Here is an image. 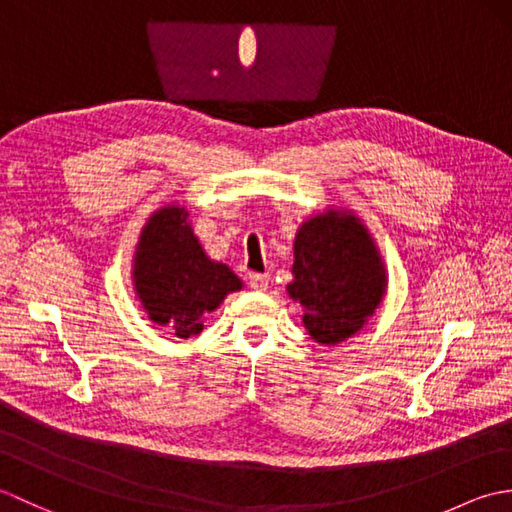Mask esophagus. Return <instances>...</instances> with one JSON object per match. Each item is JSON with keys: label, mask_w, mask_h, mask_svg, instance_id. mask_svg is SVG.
Listing matches in <instances>:
<instances>
[{"label": "esophagus", "mask_w": 512, "mask_h": 512, "mask_svg": "<svg viewBox=\"0 0 512 512\" xmlns=\"http://www.w3.org/2000/svg\"><path fill=\"white\" fill-rule=\"evenodd\" d=\"M246 279H248V286L253 290H266L268 288V275L266 273H250Z\"/></svg>", "instance_id": "1"}]
</instances>
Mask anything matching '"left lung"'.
I'll return each instance as SVG.
<instances>
[{"mask_svg": "<svg viewBox=\"0 0 512 512\" xmlns=\"http://www.w3.org/2000/svg\"><path fill=\"white\" fill-rule=\"evenodd\" d=\"M292 273L290 297L306 310V330L323 345L361 330L385 292L372 239L354 215L325 213L303 224L295 239Z\"/></svg>", "mask_w": 512, "mask_h": 512, "instance_id": "8db88e82", "label": "left lung"}]
</instances>
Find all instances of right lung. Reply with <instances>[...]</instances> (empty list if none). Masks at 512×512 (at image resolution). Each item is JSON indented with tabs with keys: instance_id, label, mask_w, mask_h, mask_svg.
<instances>
[{
	"instance_id": "right-lung-1",
	"label": "right lung",
	"mask_w": 512,
	"mask_h": 512,
	"mask_svg": "<svg viewBox=\"0 0 512 512\" xmlns=\"http://www.w3.org/2000/svg\"><path fill=\"white\" fill-rule=\"evenodd\" d=\"M136 290L149 319L180 339L202 330V317L215 310L242 281L224 264L204 255L184 209L158 211L143 228L136 253Z\"/></svg>"
}]
</instances>
